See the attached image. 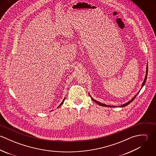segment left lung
Instances as JSON below:
<instances>
[{"mask_svg":"<svg viewBox=\"0 0 156 156\" xmlns=\"http://www.w3.org/2000/svg\"><path fill=\"white\" fill-rule=\"evenodd\" d=\"M147 74H148V66L147 67V71H146V75H145V79H144V82L142 83V88L144 86V85H145V82H146V80H147ZM139 92L136 95H134V97L133 98L130 100V101H129V102H127V103H125V104H124V105H121V106H120L119 107H121V108H123V107H125V106H126L127 105H129L131 102H132L134 100V99L136 97V96L137 95V94H139ZM89 96L90 97V94H89ZM90 98H91V99L94 101V102H95L96 103H97L98 105H99L100 106H105V107H109V108H114V107H116V106H108V105H105V104H103V103H100V102H98V101H96V100H95L94 99H93L91 97H90Z\"/></svg>","mask_w":156,"mask_h":156,"instance_id":"obj_1","label":"left lung"}]
</instances>
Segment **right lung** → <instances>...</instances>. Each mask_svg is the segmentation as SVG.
Masks as SVG:
<instances>
[{
    "label": "right lung",
    "instance_id": "right-lung-1",
    "mask_svg": "<svg viewBox=\"0 0 156 156\" xmlns=\"http://www.w3.org/2000/svg\"><path fill=\"white\" fill-rule=\"evenodd\" d=\"M65 99H66V98H64V100H63V101H62V103H61V104H60V105H59V106H58V108H59V106H61V105H62V104H63V103H64V100H65Z\"/></svg>",
    "mask_w": 156,
    "mask_h": 156
}]
</instances>
